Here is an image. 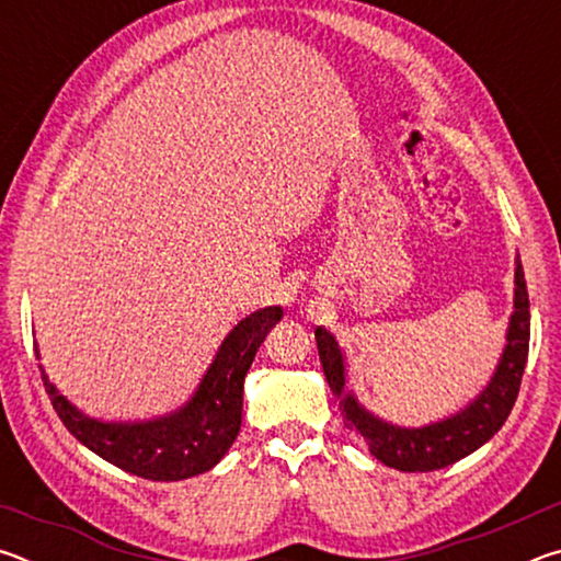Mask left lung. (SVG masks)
<instances>
[{
    "instance_id": "left-lung-1",
    "label": "left lung",
    "mask_w": 561,
    "mask_h": 561,
    "mask_svg": "<svg viewBox=\"0 0 561 561\" xmlns=\"http://www.w3.org/2000/svg\"><path fill=\"white\" fill-rule=\"evenodd\" d=\"M319 358L331 391L339 398V408L346 425L366 440L376 460L401 472H431L448 468L485 445L505 425L512 405L517 401L522 374H525L529 351V297L519 257L515 260V299L505 334V348L492 371L488 386L460 411L425 423L421 428H408L383 421L358 401L348 386L346 354L329 329L314 331Z\"/></svg>"
}]
</instances>
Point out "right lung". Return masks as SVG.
<instances>
[{
  "mask_svg": "<svg viewBox=\"0 0 561 561\" xmlns=\"http://www.w3.org/2000/svg\"><path fill=\"white\" fill-rule=\"evenodd\" d=\"M282 317V307H264L244 317L225 336L193 396L175 411L150 421L91 417L76 408L39 366L46 393L66 431L106 462L158 482L195 478L213 470L232 448L242 425L244 376L262 341ZM34 351L39 358V346L34 344Z\"/></svg>",
  "mask_w": 561,
  "mask_h": 561,
  "instance_id": "add662e5",
  "label": "right lung"
}]
</instances>
